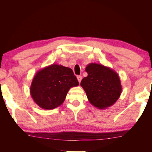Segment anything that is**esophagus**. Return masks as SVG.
Returning a JSON list of instances; mask_svg holds the SVG:
<instances>
[{
	"instance_id": "esophagus-1",
	"label": "esophagus",
	"mask_w": 152,
	"mask_h": 152,
	"mask_svg": "<svg viewBox=\"0 0 152 152\" xmlns=\"http://www.w3.org/2000/svg\"><path fill=\"white\" fill-rule=\"evenodd\" d=\"M77 80H78V81H79V83H80V82L82 80V77L81 76H77Z\"/></svg>"
}]
</instances>
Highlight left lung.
<instances>
[{
  "instance_id": "8db88e82",
  "label": "left lung",
  "mask_w": 152,
  "mask_h": 152,
  "mask_svg": "<svg viewBox=\"0 0 152 152\" xmlns=\"http://www.w3.org/2000/svg\"><path fill=\"white\" fill-rule=\"evenodd\" d=\"M85 70L88 75L82 80L80 86L90 103L101 110L111 107L122 90L118 73L110 67L95 63L88 64Z\"/></svg>"
}]
</instances>
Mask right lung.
Instances as JSON below:
<instances>
[{"instance_id":"add662e5","label":"right lung","mask_w":152,"mask_h":152,"mask_svg":"<svg viewBox=\"0 0 152 152\" xmlns=\"http://www.w3.org/2000/svg\"><path fill=\"white\" fill-rule=\"evenodd\" d=\"M79 84L71 68L52 64L36 73L30 93L39 107L52 110L62 104L71 87Z\"/></svg>"}]
</instances>
